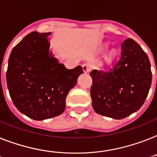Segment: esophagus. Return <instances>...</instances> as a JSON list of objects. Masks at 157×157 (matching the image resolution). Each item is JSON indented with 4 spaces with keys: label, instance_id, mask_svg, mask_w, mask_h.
<instances>
[{
    "label": "esophagus",
    "instance_id": "34e87169",
    "mask_svg": "<svg viewBox=\"0 0 157 157\" xmlns=\"http://www.w3.org/2000/svg\"><path fill=\"white\" fill-rule=\"evenodd\" d=\"M82 70H83L85 73H88L90 71V66L89 64H87V63H85V64L82 65Z\"/></svg>",
    "mask_w": 157,
    "mask_h": 157
}]
</instances>
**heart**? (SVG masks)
<instances>
[{"label":"heart","instance_id":"obj_1","mask_svg":"<svg viewBox=\"0 0 157 157\" xmlns=\"http://www.w3.org/2000/svg\"><path fill=\"white\" fill-rule=\"evenodd\" d=\"M105 48H106V44H101V46L100 47V50L105 49ZM117 55H118V52H117V50L115 48H112L110 49L109 52L106 53V54L104 56V58H103V64H105V65H109L110 63H112L114 61V59L117 57Z\"/></svg>","mask_w":157,"mask_h":157}]
</instances>
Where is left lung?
Returning a JSON list of instances; mask_svg holds the SVG:
<instances>
[{
    "mask_svg": "<svg viewBox=\"0 0 157 157\" xmlns=\"http://www.w3.org/2000/svg\"><path fill=\"white\" fill-rule=\"evenodd\" d=\"M90 96L99 114L122 119L139 109L151 85V63L138 44L127 39L121 45V57L109 71L93 70Z\"/></svg>",
    "mask_w": 157,
    "mask_h": 157,
    "instance_id": "obj_1",
    "label": "left lung"
}]
</instances>
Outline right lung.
<instances>
[{
    "mask_svg": "<svg viewBox=\"0 0 157 157\" xmlns=\"http://www.w3.org/2000/svg\"><path fill=\"white\" fill-rule=\"evenodd\" d=\"M48 33L32 32L12 49L6 83L18 110L34 120L60 115L68 92L83 73L77 66L67 69L50 51Z\"/></svg>",
    "mask_w": 157,
    "mask_h": 157,
    "instance_id": "add662e5",
    "label": "right lung"
}]
</instances>
